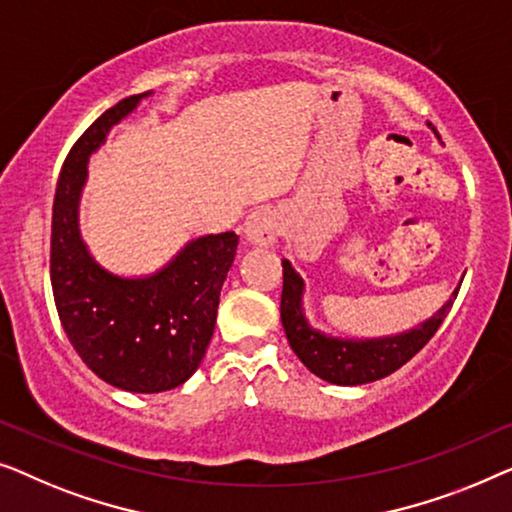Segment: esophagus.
I'll list each match as a JSON object with an SVG mask.
<instances>
[{"mask_svg":"<svg viewBox=\"0 0 512 512\" xmlns=\"http://www.w3.org/2000/svg\"><path fill=\"white\" fill-rule=\"evenodd\" d=\"M280 234L278 215L273 211H255L246 220V239L253 246H273Z\"/></svg>","mask_w":512,"mask_h":512,"instance_id":"34e87169","label":"esophagus"}]
</instances>
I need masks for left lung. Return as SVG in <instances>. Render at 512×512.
<instances>
[{
	"label": "left lung",
	"instance_id": "obj_1",
	"mask_svg": "<svg viewBox=\"0 0 512 512\" xmlns=\"http://www.w3.org/2000/svg\"><path fill=\"white\" fill-rule=\"evenodd\" d=\"M304 280L283 259V294H280V320L287 341L308 371L334 385H364L390 376L413 359L431 341L443 320L448 318L452 299L434 318L399 336L371 338V341H343L311 329L301 311ZM457 297V292H455Z\"/></svg>",
	"mask_w": 512,
	"mask_h": 512
}]
</instances>
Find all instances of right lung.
I'll use <instances>...</instances> for the list:
<instances>
[{
  "label": "right lung",
  "mask_w": 512,
  "mask_h": 512,
  "mask_svg": "<svg viewBox=\"0 0 512 512\" xmlns=\"http://www.w3.org/2000/svg\"><path fill=\"white\" fill-rule=\"evenodd\" d=\"M141 97L122 99L99 115L62 164L50 229V285L64 334L88 369L118 390L155 394L183 385L204 359L239 236H201L155 276L136 280L104 271L85 250L78 197L88 157Z\"/></svg>",
  "instance_id": "add662e5"
}]
</instances>
